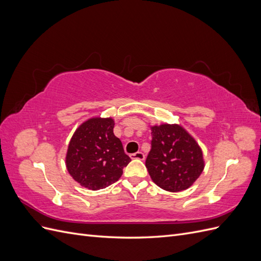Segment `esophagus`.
I'll use <instances>...</instances> for the list:
<instances>
[{"label":"esophagus","instance_id":"34e87169","mask_svg":"<svg viewBox=\"0 0 261 261\" xmlns=\"http://www.w3.org/2000/svg\"><path fill=\"white\" fill-rule=\"evenodd\" d=\"M130 158L132 159H136V160H145V154L141 151H138L135 153H132Z\"/></svg>","mask_w":261,"mask_h":261}]
</instances>
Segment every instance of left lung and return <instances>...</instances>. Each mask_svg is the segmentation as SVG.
<instances>
[{
    "mask_svg": "<svg viewBox=\"0 0 261 261\" xmlns=\"http://www.w3.org/2000/svg\"><path fill=\"white\" fill-rule=\"evenodd\" d=\"M151 149L146 168L154 183L168 192L191 187L204 168L202 151L196 140L176 124L151 127Z\"/></svg>",
    "mask_w": 261,
    "mask_h": 261,
    "instance_id": "obj_1",
    "label": "left lung"
}]
</instances>
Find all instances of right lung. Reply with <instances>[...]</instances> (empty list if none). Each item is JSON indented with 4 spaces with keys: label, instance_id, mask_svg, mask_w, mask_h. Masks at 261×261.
Returning <instances> with one entry per match:
<instances>
[{
    "label": "right lung",
    "instance_id": "add662e5",
    "mask_svg": "<svg viewBox=\"0 0 261 261\" xmlns=\"http://www.w3.org/2000/svg\"><path fill=\"white\" fill-rule=\"evenodd\" d=\"M113 128L111 117H93L83 123L69 141L66 168L76 181L91 191L115 183L130 162Z\"/></svg>",
    "mask_w": 261,
    "mask_h": 261
}]
</instances>
